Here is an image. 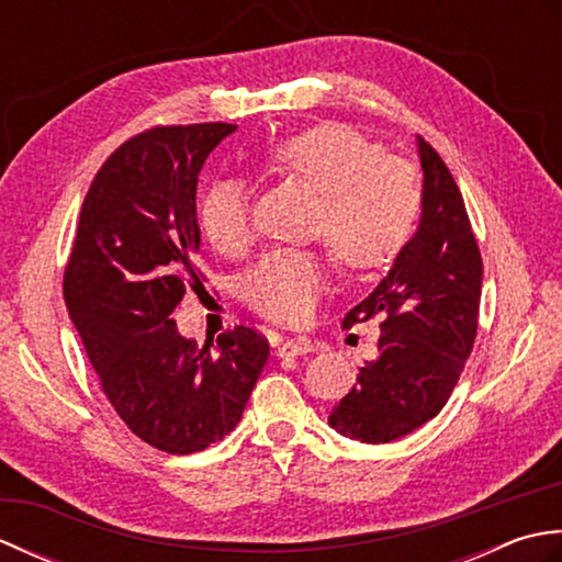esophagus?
Segmentation results:
<instances>
[{
    "mask_svg": "<svg viewBox=\"0 0 562 562\" xmlns=\"http://www.w3.org/2000/svg\"><path fill=\"white\" fill-rule=\"evenodd\" d=\"M314 352V340L306 336H296V338H288L278 345V355L280 357H296V355H306Z\"/></svg>",
    "mask_w": 562,
    "mask_h": 562,
    "instance_id": "1",
    "label": "esophagus"
}]
</instances>
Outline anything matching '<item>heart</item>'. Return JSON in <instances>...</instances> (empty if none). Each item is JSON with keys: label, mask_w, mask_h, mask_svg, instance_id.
Segmentation results:
<instances>
[{"label": "heart", "mask_w": 562, "mask_h": 562, "mask_svg": "<svg viewBox=\"0 0 562 562\" xmlns=\"http://www.w3.org/2000/svg\"><path fill=\"white\" fill-rule=\"evenodd\" d=\"M381 147L345 123H318L274 142L262 164L318 193L316 236L350 274L389 268L408 246L423 193L408 164L379 157ZM198 224L224 256L254 244L248 195L236 181L212 183L200 198ZM328 290V262L316 250H272L246 272L250 308L284 326L306 324Z\"/></svg>", "instance_id": "1"}]
</instances>
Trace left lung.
Segmentation results:
<instances>
[{"label": "left lung", "mask_w": 562, "mask_h": 562, "mask_svg": "<svg viewBox=\"0 0 562 562\" xmlns=\"http://www.w3.org/2000/svg\"><path fill=\"white\" fill-rule=\"evenodd\" d=\"M425 173L420 229L342 328L381 318L379 357L330 411L340 435L386 445L445 408L479 333L483 258L461 190L435 147L417 137Z\"/></svg>", "instance_id": "8db88e82"}]
</instances>
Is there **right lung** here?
<instances>
[{"mask_svg":"<svg viewBox=\"0 0 562 562\" xmlns=\"http://www.w3.org/2000/svg\"><path fill=\"white\" fill-rule=\"evenodd\" d=\"M232 123L157 125L123 142L83 198L65 304L113 411L142 441L195 453L241 420L268 338L234 326L200 348L171 318L195 266L198 173ZM205 290V288H202Z\"/></svg>","mask_w":562,"mask_h":562,"instance_id":"right-lung-1","label":"right lung"}]
</instances>
